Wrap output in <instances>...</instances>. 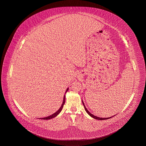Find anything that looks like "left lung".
<instances>
[{
  "label": "left lung",
  "instance_id": "8db88e82",
  "mask_svg": "<svg viewBox=\"0 0 146 146\" xmlns=\"http://www.w3.org/2000/svg\"><path fill=\"white\" fill-rule=\"evenodd\" d=\"M82 103H83V104H84V109H85V110H86V111L87 112V113H88L90 116H91L92 117H93V118H94V119L102 120L108 119L111 118H112V117H114V116H115V115H113V116H112V117H108V118H100V117H97V116H95V115H93V114L90 113V112H89V111L87 109V108H86V106H84V103L83 101H82Z\"/></svg>",
  "mask_w": 146,
  "mask_h": 146
}]
</instances>
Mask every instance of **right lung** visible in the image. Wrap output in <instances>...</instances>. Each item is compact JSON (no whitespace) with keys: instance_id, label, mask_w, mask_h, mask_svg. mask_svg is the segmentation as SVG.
Returning a JSON list of instances; mask_svg holds the SVG:
<instances>
[{"instance_id":"right-lung-1","label":"right lung","mask_w":146,"mask_h":146,"mask_svg":"<svg viewBox=\"0 0 146 146\" xmlns=\"http://www.w3.org/2000/svg\"><path fill=\"white\" fill-rule=\"evenodd\" d=\"M68 90V88L67 89L66 91V92L65 93H66L67 92V90ZM65 95H64V98H63V102H62V106H60V108H59V109L57 111H56L55 113H54L52 115H49V116H48V117H44V118H40V119H43V120H48L50 119H52V118H53L54 117H56L57 115L60 112H61V111L62 110V108H63V106H64V104H65Z\"/></svg>"}]
</instances>
